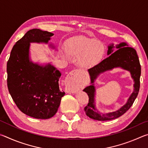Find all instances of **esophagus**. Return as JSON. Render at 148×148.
<instances>
[{
	"instance_id": "obj_1",
	"label": "esophagus",
	"mask_w": 148,
	"mask_h": 148,
	"mask_svg": "<svg viewBox=\"0 0 148 148\" xmlns=\"http://www.w3.org/2000/svg\"><path fill=\"white\" fill-rule=\"evenodd\" d=\"M78 74V71L74 70V71L70 72L65 79V83L66 84V87L73 92L76 91L77 89V76Z\"/></svg>"
}]
</instances>
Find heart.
Masks as SVG:
<instances>
[{
    "mask_svg": "<svg viewBox=\"0 0 148 148\" xmlns=\"http://www.w3.org/2000/svg\"><path fill=\"white\" fill-rule=\"evenodd\" d=\"M66 51L75 56L81 55L79 59V66L89 69L96 66L102 61L106 48L101 41L82 37L67 44Z\"/></svg>",
    "mask_w": 148,
    "mask_h": 148,
    "instance_id": "heart-1",
    "label": "heart"
}]
</instances>
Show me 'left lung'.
<instances>
[{
    "instance_id": "obj_1",
    "label": "left lung",
    "mask_w": 148,
    "mask_h": 148,
    "mask_svg": "<svg viewBox=\"0 0 148 148\" xmlns=\"http://www.w3.org/2000/svg\"><path fill=\"white\" fill-rule=\"evenodd\" d=\"M125 42L117 45L116 47L117 49L116 51L113 53L114 45L108 46V55H110L108 57L104 60L92 68L88 69V72L91 77V84L94 83L95 79L99 76V74L109 70H112L116 67H121L127 71H130L131 76L134 79V91L132 92L127 103L121 108L116 112L108 113L106 114H100L97 111L95 106V89L93 85L87 87L84 89L89 97V103L87 106L84 108V111L87 116L90 118L98 121H108L116 119L117 117L124 114L134 103L135 99L138 94L140 89V77L141 74V66H140L138 57L136 51L132 47L127 46Z\"/></svg>"
}]
</instances>
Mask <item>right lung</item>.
Wrapping results in <instances>:
<instances>
[{
	"label": "right lung",
	"mask_w": 148,
	"mask_h": 148,
	"mask_svg": "<svg viewBox=\"0 0 148 148\" xmlns=\"http://www.w3.org/2000/svg\"><path fill=\"white\" fill-rule=\"evenodd\" d=\"M52 36L47 31L30 30L14 45L7 62V85L12 99L23 113L36 119L53 117L65 94L59 89L58 70L29 61L30 42L47 43Z\"/></svg>",
	"instance_id": "right-lung-1"
}]
</instances>
